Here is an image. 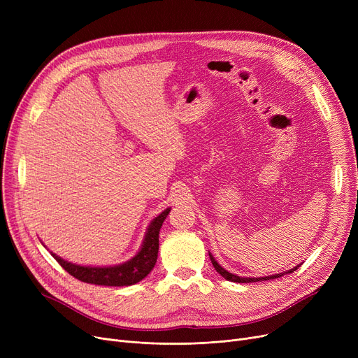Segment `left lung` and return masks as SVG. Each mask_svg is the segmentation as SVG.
Returning a JSON list of instances; mask_svg holds the SVG:
<instances>
[{
	"label": "left lung",
	"instance_id": "1",
	"mask_svg": "<svg viewBox=\"0 0 358 358\" xmlns=\"http://www.w3.org/2000/svg\"><path fill=\"white\" fill-rule=\"evenodd\" d=\"M209 257H210V261H212V264H213V267H215V270L223 277V278H227L228 281H235V283H254V281H266V280H273V278H278V277H281V275H285V274H290V273H293V271H296L297 270V267H293V268H290V270H287V271H285V273H278V274H273V275H266V277H239V275H236V274H232V273H229V271H227L224 270L220 264H217V261L215 259V257L209 252Z\"/></svg>",
	"mask_w": 358,
	"mask_h": 358
}]
</instances>
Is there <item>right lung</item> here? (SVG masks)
Wrapping results in <instances>:
<instances>
[{
  "mask_svg": "<svg viewBox=\"0 0 358 358\" xmlns=\"http://www.w3.org/2000/svg\"><path fill=\"white\" fill-rule=\"evenodd\" d=\"M169 210H171V208L165 209L162 213H159L152 222L149 223L141 250L136 252L135 257H131L130 259L122 262V264L108 266V267L80 266V264H72V262L61 258L59 255H56L53 252L50 254L71 275L84 281V283L99 285V286H117V287L136 285L155 267V262L158 258V248H159V229L162 227L164 220L166 219Z\"/></svg>",
  "mask_w": 358,
  "mask_h": 358,
  "instance_id": "obj_1",
  "label": "right lung"
}]
</instances>
